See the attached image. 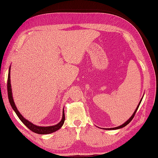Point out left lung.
<instances>
[{"mask_svg":"<svg viewBox=\"0 0 158 158\" xmlns=\"http://www.w3.org/2000/svg\"><path fill=\"white\" fill-rule=\"evenodd\" d=\"M142 99L143 98H141V100H140V102H139V104H138V106H137V108H136V110H135V112H134V113L133 114V115H132L131 116V118L128 120L127 122H125L124 123V124H121L120 126H119V127H114V128H110V129H108V130H116V129H121V128H123L124 127H125V126H127L128 124H129L131 121L133 120V117L135 116V113H136V112H137V109L139 108V105H140V104H141V101H142Z\"/></svg>","mask_w":158,"mask_h":158,"instance_id":"1","label":"left lung"}]
</instances>
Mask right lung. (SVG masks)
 I'll list each match as a JSON object with an SVG mask.
<instances>
[{
  "label": "right lung",
  "instance_id": "right-lung-1",
  "mask_svg": "<svg viewBox=\"0 0 158 158\" xmlns=\"http://www.w3.org/2000/svg\"><path fill=\"white\" fill-rule=\"evenodd\" d=\"M10 67L9 70L8 81H7V91H8V98H9V100L10 106H11V107L13 109V110L15 111V112L16 113V114L17 115L18 117H19V118L21 120V122L23 123L29 130H31V131L34 132V133H35L41 134V135L52 133H54V132H55V131H58L59 129H60L62 126L63 125L64 120H65L64 108H63V111H62V120H60V122L58 123L57 124H56V125L50 126V127L36 126V125H35V124L31 123V122H29V120L25 119L24 117L21 114L20 112L18 111L15 104V102H14L13 96H12V89H11V85H10Z\"/></svg>",
  "mask_w": 158,
  "mask_h": 158
}]
</instances>
